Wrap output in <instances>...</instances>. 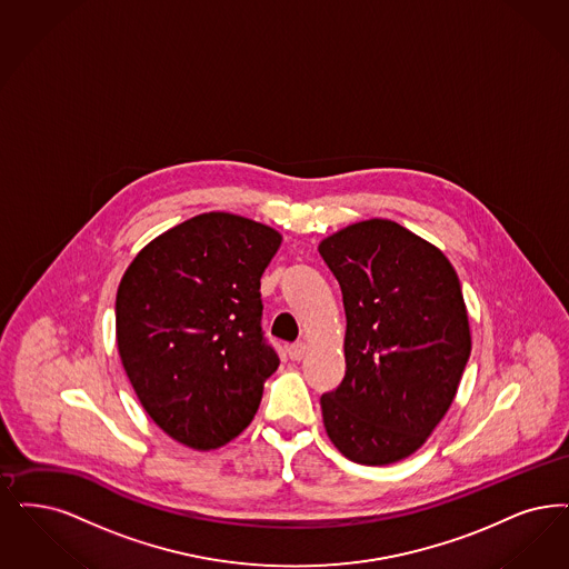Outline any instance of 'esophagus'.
Masks as SVG:
<instances>
[{
  "instance_id": "1",
  "label": "esophagus",
  "mask_w": 569,
  "mask_h": 569,
  "mask_svg": "<svg viewBox=\"0 0 569 569\" xmlns=\"http://www.w3.org/2000/svg\"><path fill=\"white\" fill-rule=\"evenodd\" d=\"M305 351H307V345H305V342H295V345L288 347V356H290V360H295V362L305 358Z\"/></svg>"
}]
</instances>
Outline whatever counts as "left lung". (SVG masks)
Masks as SVG:
<instances>
[{"mask_svg": "<svg viewBox=\"0 0 569 569\" xmlns=\"http://www.w3.org/2000/svg\"><path fill=\"white\" fill-rule=\"evenodd\" d=\"M318 250L347 316L345 379L319 400L326 433L356 463L402 461L451 409L472 351L459 277L436 246L386 218L341 228Z\"/></svg>", "mask_w": 569, "mask_h": 569, "instance_id": "8db88e82", "label": "left lung"}]
</instances>
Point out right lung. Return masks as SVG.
<instances>
[{
	"label": "right lung",
	"instance_id": "add662e5",
	"mask_svg": "<svg viewBox=\"0 0 569 569\" xmlns=\"http://www.w3.org/2000/svg\"><path fill=\"white\" fill-rule=\"evenodd\" d=\"M283 237L209 211L137 253L116 295V345L141 407L194 451L243 432L279 366L262 341L260 277Z\"/></svg>",
	"mask_w": 569,
	"mask_h": 569
}]
</instances>
